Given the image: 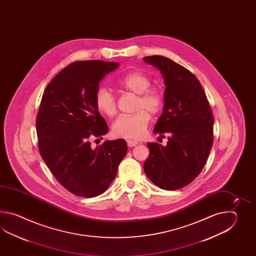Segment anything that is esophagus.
<instances>
[{"label":"esophagus","mask_w":256,"mask_h":256,"mask_svg":"<svg viewBox=\"0 0 256 256\" xmlns=\"http://www.w3.org/2000/svg\"><path fill=\"white\" fill-rule=\"evenodd\" d=\"M127 144H128V146L129 147L136 146L138 144V142L132 141V140H128V141H127Z\"/></svg>","instance_id":"obj_1"}]
</instances>
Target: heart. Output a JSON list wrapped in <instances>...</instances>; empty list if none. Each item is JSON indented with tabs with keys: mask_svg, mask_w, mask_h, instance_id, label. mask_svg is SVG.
Here are the masks:
<instances>
[{
	"mask_svg": "<svg viewBox=\"0 0 256 256\" xmlns=\"http://www.w3.org/2000/svg\"><path fill=\"white\" fill-rule=\"evenodd\" d=\"M151 78L141 71H132L115 80L114 84L122 92L136 95V114L122 115L112 124L115 136L127 139H139L144 136L150 122V114H158L164 104L162 93L150 88ZM95 104L100 112L112 117L117 112L116 98L107 88H98Z\"/></svg>",
	"mask_w": 256,
	"mask_h": 256,
	"instance_id": "b5f03b06",
	"label": "heart"
}]
</instances>
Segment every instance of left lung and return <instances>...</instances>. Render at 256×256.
Returning <instances> with one entry per match:
<instances>
[{
	"label": "left lung",
	"mask_w": 256,
	"mask_h": 256,
	"mask_svg": "<svg viewBox=\"0 0 256 256\" xmlns=\"http://www.w3.org/2000/svg\"><path fill=\"white\" fill-rule=\"evenodd\" d=\"M144 61L164 78L163 114L154 128L166 146L148 142L150 154L144 173L154 185L176 190L188 185L202 172L213 144L212 112L200 82L186 68L162 56ZM159 138V137H158Z\"/></svg>",
	"instance_id": "1"
}]
</instances>
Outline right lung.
<instances>
[{
  "mask_svg": "<svg viewBox=\"0 0 256 256\" xmlns=\"http://www.w3.org/2000/svg\"><path fill=\"white\" fill-rule=\"evenodd\" d=\"M117 62L85 60L71 63L46 88L36 117L39 152L66 190L78 196L102 194L117 174L127 152L124 139L92 148L93 137L108 132L95 104L98 83Z\"/></svg>",
  "mask_w": 256,
  "mask_h": 256,
  "instance_id": "right-lung-1",
  "label": "right lung"
}]
</instances>
